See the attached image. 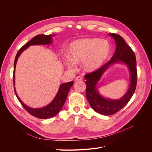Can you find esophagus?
I'll return each mask as SVG.
<instances>
[{
  "mask_svg": "<svg viewBox=\"0 0 152 152\" xmlns=\"http://www.w3.org/2000/svg\"><path fill=\"white\" fill-rule=\"evenodd\" d=\"M75 81H81V80H82V78L81 77H80V76H78V77H77L75 78Z\"/></svg>",
  "mask_w": 152,
  "mask_h": 152,
  "instance_id": "34e87169",
  "label": "esophagus"
}]
</instances>
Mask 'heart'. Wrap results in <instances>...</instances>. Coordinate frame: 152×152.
<instances>
[{
    "instance_id": "heart-1",
    "label": "heart",
    "mask_w": 152,
    "mask_h": 152,
    "mask_svg": "<svg viewBox=\"0 0 152 152\" xmlns=\"http://www.w3.org/2000/svg\"><path fill=\"white\" fill-rule=\"evenodd\" d=\"M111 51L108 40L98 39L77 40L70 45L68 56L63 58V62L69 69H74L75 63L82 62L86 71L98 70L107 61Z\"/></svg>"
}]
</instances>
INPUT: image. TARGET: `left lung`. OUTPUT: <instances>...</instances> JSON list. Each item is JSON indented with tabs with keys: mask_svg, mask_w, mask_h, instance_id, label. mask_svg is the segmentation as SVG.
I'll list each match as a JSON object with an SVG mask.
<instances>
[{
	"mask_svg": "<svg viewBox=\"0 0 152 152\" xmlns=\"http://www.w3.org/2000/svg\"><path fill=\"white\" fill-rule=\"evenodd\" d=\"M114 39L116 49L111 59L95 72L85 75L86 79V97L91 108L103 115H111L127 104L134 94L137 83L136 59L134 52L121 36L109 34ZM125 64L130 73V86L126 93L120 99L113 100L104 97L98 91L97 84L107 69L115 64Z\"/></svg>",
	"mask_w": 152,
	"mask_h": 152,
	"instance_id": "left-lung-1",
	"label": "left lung"
}]
</instances>
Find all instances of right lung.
<instances>
[{
  "mask_svg": "<svg viewBox=\"0 0 152 152\" xmlns=\"http://www.w3.org/2000/svg\"><path fill=\"white\" fill-rule=\"evenodd\" d=\"M55 35H37L34 37L32 38L28 42H27L25 45H24L16 54V56L15 59V63H14V75H13V81H14V89H15V92L17 98L19 100V102L21 103L23 107L28 112L30 113L31 115H33L37 118H49L54 117L55 115L60 112L61 110L63 104H65V101L66 99L68 94L69 93L71 87L72 86L73 82H66V83L61 84L59 86V88L58 89V93L55 96L54 99L52 100V102L49 104H48L45 107L40 108H31L26 106L25 103H23L22 101L20 98L18 97L16 91L15 89V69L16 66V63L18 61V59L20 56V54L24 51L25 49H26L30 45H49L52 44L53 37H54Z\"/></svg>",
  "mask_w": 152,
  "mask_h": 152,
  "instance_id": "obj_1",
  "label": "right lung"
}]
</instances>
